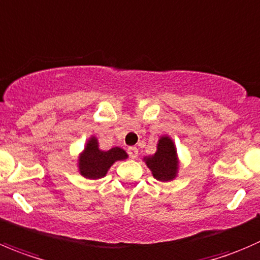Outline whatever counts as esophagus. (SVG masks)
<instances>
[{"label":"esophagus","instance_id":"obj_1","mask_svg":"<svg viewBox=\"0 0 260 260\" xmlns=\"http://www.w3.org/2000/svg\"><path fill=\"white\" fill-rule=\"evenodd\" d=\"M128 155H129L132 158L137 157V156H138L137 147H129V148H128Z\"/></svg>","mask_w":260,"mask_h":260}]
</instances>
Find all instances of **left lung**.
Returning <instances> with one entry per match:
<instances>
[{
	"instance_id": "obj_1",
	"label": "left lung",
	"mask_w": 260,
	"mask_h": 260,
	"mask_svg": "<svg viewBox=\"0 0 260 260\" xmlns=\"http://www.w3.org/2000/svg\"><path fill=\"white\" fill-rule=\"evenodd\" d=\"M147 168L152 171V175L158 181L173 180L178 174L179 160L175 145L168 136H162L158 140L157 151L152 156L143 158Z\"/></svg>"
}]
</instances>
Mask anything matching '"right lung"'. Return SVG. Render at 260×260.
<instances>
[{
  "label": "right lung",
  "mask_w": 260,
  "mask_h": 260,
  "mask_svg": "<svg viewBox=\"0 0 260 260\" xmlns=\"http://www.w3.org/2000/svg\"><path fill=\"white\" fill-rule=\"evenodd\" d=\"M127 157V152L120 147H113L108 151L100 150L96 137L92 136L79 156L80 174L84 178L96 180L107 175L108 170L115 161L125 160Z\"/></svg>",
  "instance_id": "obj_1"
}]
</instances>
